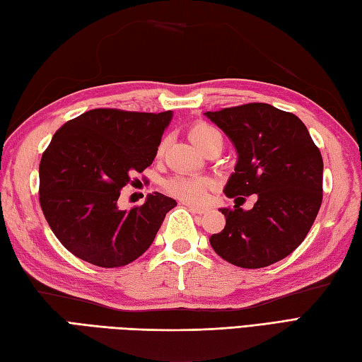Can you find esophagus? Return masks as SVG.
I'll return each mask as SVG.
<instances>
[{
	"mask_svg": "<svg viewBox=\"0 0 362 362\" xmlns=\"http://www.w3.org/2000/svg\"><path fill=\"white\" fill-rule=\"evenodd\" d=\"M187 205V209L189 210V211H193V213H197V214H204V213H206L209 211V206H201V205H191V204H185Z\"/></svg>",
	"mask_w": 362,
	"mask_h": 362,
	"instance_id": "1",
	"label": "esophagus"
}]
</instances>
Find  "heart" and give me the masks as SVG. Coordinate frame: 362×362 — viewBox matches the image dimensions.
Instances as JSON below:
<instances>
[{
  "label": "heart",
  "mask_w": 362,
  "mask_h": 362,
  "mask_svg": "<svg viewBox=\"0 0 362 362\" xmlns=\"http://www.w3.org/2000/svg\"><path fill=\"white\" fill-rule=\"evenodd\" d=\"M189 135L202 151L205 149L206 144L211 143L213 140H216V138H221L218 130L211 127L210 124H206V122H196V124L191 127ZM165 148H166V140L161 141L158 146V151H157L158 157L165 152ZM211 185L213 182L211 179H209V177L180 174L166 182V189L175 197L182 199V201L189 202V204H197L205 197L206 191L210 189Z\"/></svg>",
  "instance_id": "1"
}]
</instances>
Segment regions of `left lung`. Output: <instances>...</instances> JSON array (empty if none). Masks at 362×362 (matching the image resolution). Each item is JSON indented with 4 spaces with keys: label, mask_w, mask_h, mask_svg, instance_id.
I'll return each mask as SVG.
<instances>
[{
    "label": "left lung",
    "mask_w": 362,
    "mask_h": 362,
    "mask_svg": "<svg viewBox=\"0 0 362 362\" xmlns=\"http://www.w3.org/2000/svg\"><path fill=\"white\" fill-rule=\"evenodd\" d=\"M205 117L238 153L226 196L259 197L252 211L240 209L235 201L233 209H221L226 227L211 235L213 250L245 269L286 258L308 235L322 204L324 161L308 129L294 113L263 103L205 112Z\"/></svg>",
    "instance_id": "8db88e82"
}]
</instances>
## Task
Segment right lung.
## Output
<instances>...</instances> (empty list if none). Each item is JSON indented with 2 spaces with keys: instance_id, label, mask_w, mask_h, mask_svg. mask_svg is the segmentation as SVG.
I'll use <instances>...</instances> for the list:
<instances>
[{
  "instance_id": "obj_1",
  "label": "right lung",
  "mask_w": 362,
  "mask_h": 362,
  "mask_svg": "<svg viewBox=\"0 0 362 362\" xmlns=\"http://www.w3.org/2000/svg\"><path fill=\"white\" fill-rule=\"evenodd\" d=\"M173 112L95 109L65 122L40 160V205L73 255L99 267H121L149 249L174 199L153 193L119 210L121 189L152 165Z\"/></svg>"
}]
</instances>
